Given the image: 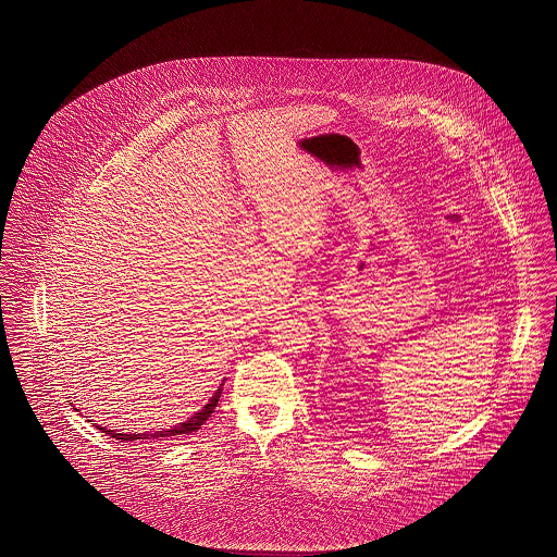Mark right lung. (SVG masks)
<instances>
[{
    "label": "right lung",
    "mask_w": 557,
    "mask_h": 557,
    "mask_svg": "<svg viewBox=\"0 0 557 557\" xmlns=\"http://www.w3.org/2000/svg\"><path fill=\"white\" fill-rule=\"evenodd\" d=\"M221 393H223V384L219 386V391L214 393V397L198 411V413H194L187 422L184 424L175 425V428H169V430H159V432H152V434H119V432H114V430H107V428H100L102 432H107L110 434L112 438H116V441H123V443H132V441H139V438H164V436H180V434H191V432H196V430H200V425L205 424L209 418H211L212 411H214V407H216V403H219V398H221Z\"/></svg>",
    "instance_id": "1"
}]
</instances>
